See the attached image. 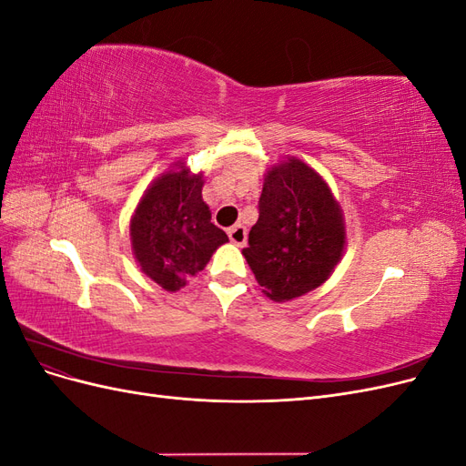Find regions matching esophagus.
Returning <instances> with one entry per match:
<instances>
[{"label": "esophagus", "mask_w": 466, "mask_h": 466, "mask_svg": "<svg viewBox=\"0 0 466 466\" xmlns=\"http://www.w3.org/2000/svg\"><path fill=\"white\" fill-rule=\"evenodd\" d=\"M228 233H229L231 243H235L237 247H243V245L247 243V229H245V225L237 223V225H233V228H231Z\"/></svg>", "instance_id": "34e87169"}]
</instances>
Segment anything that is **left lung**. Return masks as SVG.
I'll list each match as a JSON object with an SVG mask.
<instances>
[{"label":"left lung","instance_id":"obj_1","mask_svg":"<svg viewBox=\"0 0 466 466\" xmlns=\"http://www.w3.org/2000/svg\"><path fill=\"white\" fill-rule=\"evenodd\" d=\"M258 208L243 257L266 298L286 303L322 286L346 248L344 211L329 182L288 155L266 171Z\"/></svg>","mask_w":466,"mask_h":466}]
</instances>
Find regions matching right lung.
Wrapping results in <instances>:
<instances>
[{
  "mask_svg": "<svg viewBox=\"0 0 466 466\" xmlns=\"http://www.w3.org/2000/svg\"><path fill=\"white\" fill-rule=\"evenodd\" d=\"M204 173L185 159L155 178L130 219L134 258L147 278L167 291L185 288L229 238L211 223L202 198Z\"/></svg>",
  "mask_w": 466,
  "mask_h": 466,
  "instance_id": "right-lung-1",
  "label": "right lung"
}]
</instances>
